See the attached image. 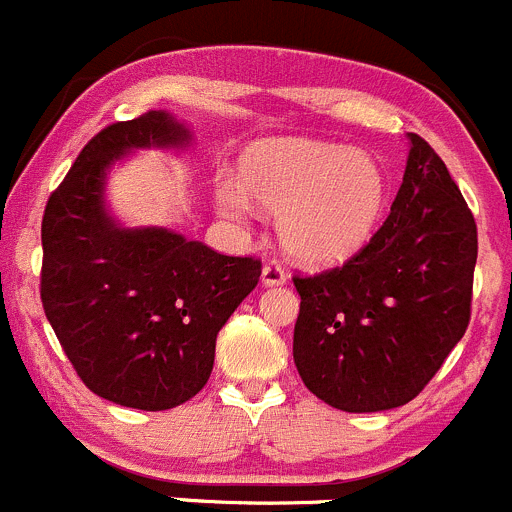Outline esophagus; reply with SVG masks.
<instances>
[{
    "mask_svg": "<svg viewBox=\"0 0 512 512\" xmlns=\"http://www.w3.org/2000/svg\"><path fill=\"white\" fill-rule=\"evenodd\" d=\"M261 283L263 286H283L286 283V271L278 263H266L261 271Z\"/></svg>",
    "mask_w": 512,
    "mask_h": 512,
    "instance_id": "34e87169",
    "label": "esophagus"
}]
</instances>
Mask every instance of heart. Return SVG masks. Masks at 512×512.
Instances as JSON below:
<instances>
[{"mask_svg": "<svg viewBox=\"0 0 512 512\" xmlns=\"http://www.w3.org/2000/svg\"><path fill=\"white\" fill-rule=\"evenodd\" d=\"M244 181L219 179V214L249 224L256 199L278 214L286 254L311 268L341 266L361 254L388 204L386 171L371 154L316 141L261 146L246 159Z\"/></svg>", "mask_w": 512, "mask_h": 512, "instance_id": "obj_1", "label": "heart"}]
</instances>
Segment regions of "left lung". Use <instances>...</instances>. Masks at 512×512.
<instances>
[{
  "mask_svg": "<svg viewBox=\"0 0 512 512\" xmlns=\"http://www.w3.org/2000/svg\"><path fill=\"white\" fill-rule=\"evenodd\" d=\"M391 214L341 268L293 278V361L308 391L346 413L406 406L470 321L478 229L448 169L418 134Z\"/></svg>",
  "mask_w": 512,
  "mask_h": 512,
  "instance_id": "1",
  "label": "left lung"
}]
</instances>
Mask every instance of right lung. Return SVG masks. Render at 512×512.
I'll use <instances>...</instances> for the list:
<instances>
[{
	"label": "right lung",
	"instance_id": "add662e5",
	"mask_svg": "<svg viewBox=\"0 0 512 512\" xmlns=\"http://www.w3.org/2000/svg\"><path fill=\"white\" fill-rule=\"evenodd\" d=\"M191 141L166 109L106 126L44 209V313L84 386L116 406L169 411L194 398L216 336L261 276L256 258L216 254L166 226H126L111 211L114 166Z\"/></svg>",
	"mask_w": 512,
	"mask_h": 512
}]
</instances>
